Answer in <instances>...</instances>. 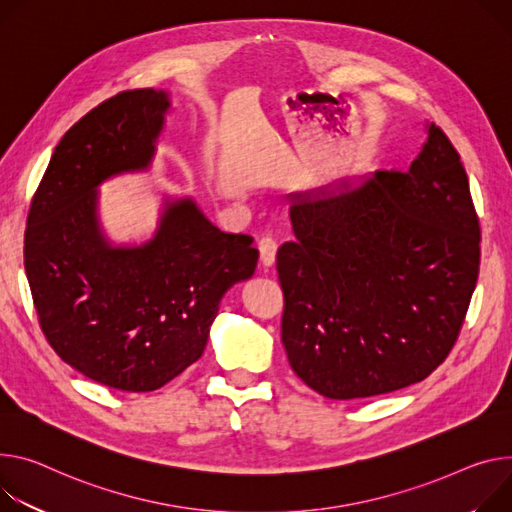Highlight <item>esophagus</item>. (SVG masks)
Listing matches in <instances>:
<instances>
[{
	"mask_svg": "<svg viewBox=\"0 0 512 512\" xmlns=\"http://www.w3.org/2000/svg\"><path fill=\"white\" fill-rule=\"evenodd\" d=\"M275 253H277V245L271 239H263L259 241V261L265 269L273 267L275 263Z\"/></svg>",
	"mask_w": 512,
	"mask_h": 512,
	"instance_id": "1",
	"label": "esophagus"
}]
</instances>
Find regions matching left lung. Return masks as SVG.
Masks as SVG:
<instances>
[{
    "label": "left lung",
    "mask_w": 512,
    "mask_h": 512,
    "mask_svg": "<svg viewBox=\"0 0 512 512\" xmlns=\"http://www.w3.org/2000/svg\"><path fill=\"white\" fill-rule=\"evenodd\" d=\"M408 171L290 194L296 241L277 251L282 343L296 376L333 400L423 382L449 355L480 269L470 181L445 132Z\"/></svg>",
    "instance_id": "8db88e82"
}]
</instances>
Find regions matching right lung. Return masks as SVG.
I'll return each instance as SVG.
<instances>
[{
    "label": "right lung",
    "mask_w": 512,
    "mask_h": 512,
    "mask_svg": "<svg viewBox=\"0 0 512 512\" xmlns=\"http://www.w3.org/2000/svg\"><path fill=\"white\" fill-rule=\"evenodd\" d=\"M171 112L165 89L124 91L85 114L57 145L32 200L24 267L40 327L85 378L151 392L206 349L222 296L251 280L259 251L226 235L192 196H161L153 237L114 243L98 188L149 171Z\"/></svg>",
    "instance_id": "add662e5"
}]
</instances>
